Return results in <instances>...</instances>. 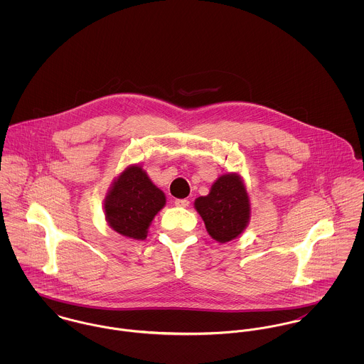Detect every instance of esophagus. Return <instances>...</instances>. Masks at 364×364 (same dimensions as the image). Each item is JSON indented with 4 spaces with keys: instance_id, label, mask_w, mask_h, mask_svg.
I'll return each instance as SVG.
<instances>
[{
    "instance_id": "esophagus-1",
    "label": "esophagus",
    "mask_w": 364,
    "mask_h": 364,
    "mask_svg": "<svg viewBox=\"0 0 364 364\" xmlns=\"http://www.w3.org/2000/svg\"><path fill=\"white\" fill-rule=\"evenodd\" d=\"M189 200L188 199H176L175 200V205L178 206V208H188L189 206Z\"/></svg>"
}]
</instances>
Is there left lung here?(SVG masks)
Listing matches in <instances>:
<instances>
[{"label":"left lung","instance_id":"8db88e82","mask_svg":"<svg viewBox=\"0 0 364 364\" xmlns=\"http://www.w3.org/2000/svg\"><path fill=\"white\" fill-rule=\"evenodd\" d=\"M195 208L211 238L221 244L237 238L248 225L251 214L245 185L237 173L220 176L208 196L196 199Z\"/></svg>","mask_w":364,"mask_h":364}]
</instances>
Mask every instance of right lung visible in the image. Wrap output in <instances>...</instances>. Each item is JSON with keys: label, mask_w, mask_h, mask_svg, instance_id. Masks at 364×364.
I'll return each instance as SVG.
<instances>
[{"label": "right lung", "mask_w": 364, "mask_h": 364, "mask_svg": "<svg viewBox=\"0 0 364 364\" xmlns=\"http://www.w3.org/2000/svg\"><path fill=\"white\" fill-rule=\"evenodd\" d=\"M165 206V195L150 181L143 168L127 166L105 198V215L119 234L144 240L156 213Z\"/></svg>", "instance_id": "add662e5"}]
</instances>
